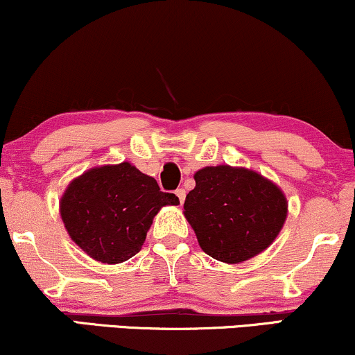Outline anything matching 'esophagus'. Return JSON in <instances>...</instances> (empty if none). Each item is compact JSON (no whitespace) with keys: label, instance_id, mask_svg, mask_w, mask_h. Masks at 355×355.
I'll use <instances>...</instances> for the list:
<instances>
[{"label":"esophagus","instance_id":"1","mask_svg":"<svg viewBox=\"0 0 355 355\" xmlns=\"http://www.w3.org/2000/svg\"><path fill=\"white\" fill-rule=\"evenodd\" d=\"M176 196H178V199H179V204H182V202H184V199H186V191L184 189H178L176 191Z\"/></svg>","mask_w":355,"mask_h":355}]
</instances>
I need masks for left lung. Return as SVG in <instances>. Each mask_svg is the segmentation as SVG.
Returning a JSON list of instances; mask_svg holds the SVG:
<instances>
[{
	"label": "left lung",
	"mask_w": 355,
	"mask_h": 355,
	"mask_svg": "<svg viewBox=\"0 0 355 355\" xmlns=\"http://www.w3.org/2000/svg\"><path fill=\"white\" fill-rule=\"evenodd\" d=\"M184 217L200 248L224 263H242L265 252L282 232L288 200L278 184L237 166H205L194 174Z\"/></svg>",
	"instance_id": "obj_1"
}]
</instances>
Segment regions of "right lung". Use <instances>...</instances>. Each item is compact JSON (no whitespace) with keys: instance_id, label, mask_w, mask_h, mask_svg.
Returning <instances> with one entry per match:
<instances>
[{"instance_id":"right-lung-1","label":"right lung","mask_w":355,"mask_h":355,"mask_svg":"<svg viewBox=\"0 0 355 355\" xmlns=\"http://www.w3.org/2000/svg\"><path fill=\"white\" fill-rule=\"evenodd\" d=\"M156 179L128 161L90 168L72 179L59 200L69 237L87 255L116 265L141 250L153 218L164 205H178Z\"/></svg>"}]
</instances>
